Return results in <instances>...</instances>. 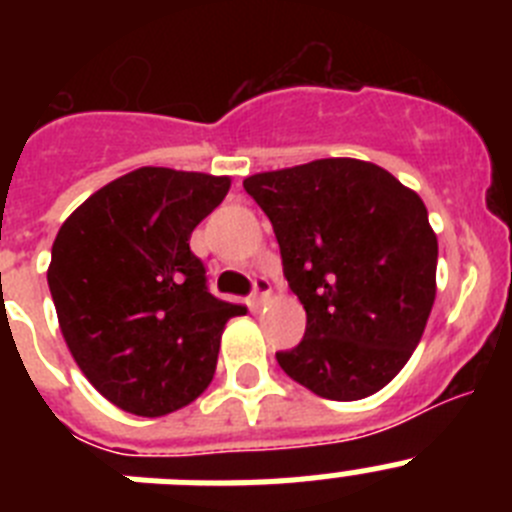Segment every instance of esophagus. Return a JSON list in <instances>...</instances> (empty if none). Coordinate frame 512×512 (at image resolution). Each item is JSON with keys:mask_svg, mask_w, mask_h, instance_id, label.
<instances>
[{"mask_svg": "<svg viewBox=\"0 0 512 512\" xmlns=\"http://www.w3.org/2000/svg\"><path fill=\"white\" fill-rule=\"evenodd\" d=\"M271 295V282L266 277L253 279V292H251V305L261 307Z\"/></svg>", "mask_w": 512, "mask_h": 512, "instance_id": "1", "label": "esophagus"}]
</instances>
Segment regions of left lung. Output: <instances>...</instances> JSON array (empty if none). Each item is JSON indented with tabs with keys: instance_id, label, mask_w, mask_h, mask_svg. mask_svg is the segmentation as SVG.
I'll return each mask as SVG.
<instances>
[{
	"instance_id": "8db88e82",
	"label": "left lung",
	"mask_w": 512,
	"mask_h": 512,
	"mask_svg": "<svg viewBox=\"0 0 512 512\" xmlns=\"http://www.w3.org/2000/svg\"><path fill=\"white\" fill-rule=\"evenodd\" d=\"M266 212L284 277L307 312L305 338L277 361L328 400L379 392L408 364L436 300L428 210L390 171L320 158L243 179Z\"/></svg>"
}]
</instances>
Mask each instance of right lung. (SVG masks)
Wrapping results in <instances>:
<instances>
[{
    "label": "right lung",
    "mask_w": 512,
    "mask_h": 512,
    "mask_svg": "<svg viewBox=\"0 0 512 512\" xmlns=\"http://www.w3.org/2000/svg\"><path fill=\"white\" fill-rule=\"evenodd\" d=\"M228 176L143 166L94 192L61 225L48 287L71 356L112 405L158 418L212 382L220 336L246 307L217 300L192 230Z\"/></svg>",
    "instance_id": "add662e5"
}]
</instances>
